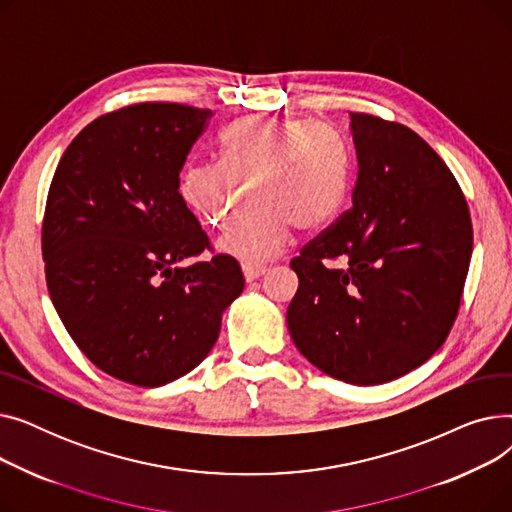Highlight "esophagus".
<instances>
[{
	"instance_id": "obj_1",
	"label": "esophagus",
	"mask_w": 512,
	"mask_h": 512,
	"mask_svg": "<svg viewBox=\"0 0 512 512\" xmlns=\"http://www.w3.org/2000/svg\"><path fill=\"white\" fill-rule=\"evenodd\" d=\"M267 272L265 265H253V263H242V276H245L247 282H253L261 278Z\"/></svg>"
}]
</instances>
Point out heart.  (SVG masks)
Listing matches in <instances>:
<instances>
[{
	"mask_svg": "<svg viewBox=\"0 0 512 512\" xmlns=\"http://www.w3.org/2000/svg\"><path fill=\"white\" fill-rule=\"evenodd\" d=\"M220 157L222 164H186L178 193L205 224L224 226L251 186L255 203L218 240L224 253L249 263L276 257L292 226L303 232L328 226L351 188L346 139L305 118H238L222 134Z\"/></svg>",
	"mask_w": 512,
	"mask_h": 512,
	"instance_id": "heart-1",
	"label": "heart"
}]
</instances>
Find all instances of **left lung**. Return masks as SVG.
<instances>
[{
	"mask_svg": "<svg viewBox=\"0 0 512 512\" xmlns=\"http://www.w3.org/2000/svg\"><path fill=\"white\" fill-rule=\"evenodd\" d=\"M353 207L290 261L286 324L299 351L355 386L392 382L444 344L473 251L459 182L417 132L351 114ZM340 260V266H330Z\"/></svg>",
	"mask_w": 512,
	"mask_h": 512,
	"instance_id": "1",
	"label": "left lung"
}]
</instances>
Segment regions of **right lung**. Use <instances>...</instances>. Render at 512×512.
<instances>
[{
	"mask_svg": "<svg viewBox=\"0 0 512 512\" xmlns=\"http://www.w3.org/2000/svg\"><path fill=\"white\" fill-rule=\"evenodd\" d=\"M211 110L137 103L76 134L53 174L41 249L53 307L87 359L157 388L195 369L245 288L178 193Z\"/></svg>",
	"mask_w": 512,
	"mask_h": 512,
	"instance_id": "add662e5",
	"label": "right lung"
}]
</instances>
